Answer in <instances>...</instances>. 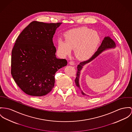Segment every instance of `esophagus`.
Wrapping results in <instances>:
<instances>
[{"mask_svg":"<svg viewBox=\"0 0 132 132\" xmlns=\"http://www.w3.org/2000/svg\"><path fill=\"white\" fill-rule=\"evenodd\" d=\"M69 64L71 65H74L75 64V63L73 61H70V62H69Z\"/></svg>","mask_w":132,"mask_h":132,"instance_id":"34e87169","label":"esophagus"}]
</instances>
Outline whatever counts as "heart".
I'll return each mask as SVG.
<instances>
[{
  "label": "heart",
  "mask_w": 132,
  "mask_h": 132,
  "mask_svg": "<svg viewBox=\"0 0 132 132\" xmlns=\"http://www.w3.org/2000/svg\"><path fill=\"white\" fill-rule=\"evenodd\" d=\"M64 40L57 42V53L64 58L71 54L75 49L76 56L80 59H87L93 54L100 40L98 32L87 27L67 30L63 35Z\"/></svg>",
  "instance_id": "heart-1"
}]
</instances>
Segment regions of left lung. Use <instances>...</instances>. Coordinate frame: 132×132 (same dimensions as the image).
I'll use <instances>...</instances> for the list:
<instances>
[{"mask_svg": "<svg viewBox=\"0 0 132 132\" xmlns=\"http://www.w3.org/2000/svg\"><path fill=\"white\" fill-rule=\"evenodd\" d=\"M116 47V45L115 42L113 41V40L110 37H105L104 39L102 42V44L98 49H97V51L93 55V56L91 57L90 59L86 61H83L81 62L77 66V74H76V77L75 80V82L76 86L80 90L81 93L82 95H86L85 93H84L83 91L81 90L80 85H79V78H80V72L81 70L82 69L83 66L90 63V62L95 59L97 57H98L104 51H106L109 49H114ZM89 96V95H87Z\"/></svg>", "mask_w": 132, "mask_h": 132, "instance_id": "8db88e82", "label": "left lung"}]
</instances>
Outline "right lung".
I'll return each instance as SVG.
<instances>
[{"label": "right lung", "mask_w": 132, "mask_h": 132, "mask_svg": "<svg viewBox=\"0 0 132 132\" xmlns=\"http://www.w3.org/2000/svg\"><path fill=\"white\" fill-rule=\"evenodd\" d=\"M61 22L33 21L22 31L11 52V73L26 94L42 96L49 93L55 84V74L65 66V59L57 58L53 38Z\"/></svg>", "instance_id": "1"}]
</instances>
